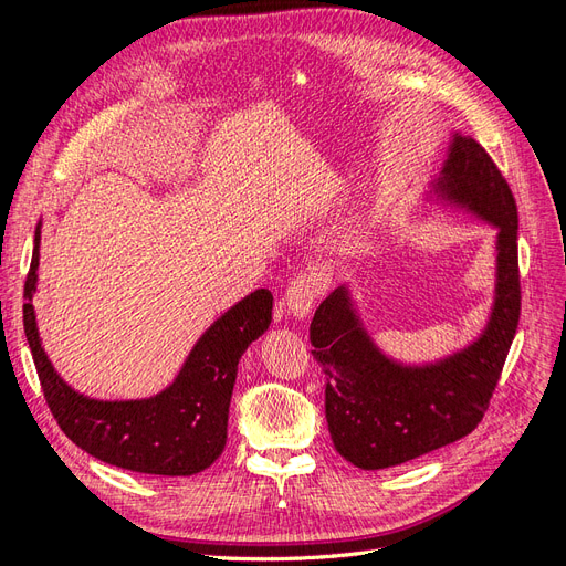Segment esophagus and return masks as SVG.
<instances>
[{
  "label": "esophagus",
  "instance_id": "esophagus-1",
  "mask_svg": "<svg viewBox=\"0 0 566 566\" xmlns=\"http://www.w3.org/2000/svg\"><path fill=\"white\" fill-rule=\"evenodd\" d=\"M316 297H318V281L312 276V273H300V276L285 290L287 314L304 321L312 314Z\"/></svg>",
  "mask_w": 566,
  "mask_h": 566
}]
</instances>
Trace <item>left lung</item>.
I'll use <instances>...</instances> for the list:
<instances>
[{"label":"left lung","mask_w":566,"mask_h":566,"mask_svg":"<svg viewBox=\"0 0 566 566\" xmlns=\"http://www.w3.org/2000/svg\"><path fill=\"white\" fill-rule=\"evenodd\" d=\"M424 200L495 229L491 312L468 345L406 364L373 339L349 283L323 300L310 339L328 380L325 420L337 453L361 470L397 468L468 437L484 418L517 333V205L489 153L451 129L447 160Z\"/></svg>","instance_id":"8db88e82"}]
</instances>
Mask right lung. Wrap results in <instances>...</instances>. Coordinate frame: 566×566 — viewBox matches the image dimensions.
I'll return each instance as SVG.
<instances>
[{
	"instance_id": "obj_1",
	"label": "right lung",
	"mask_w": 566,
	"mask_h": 566,
	"mask_svg": "<svg viewBox=\"0 0 566 566\" xmlns=\"http://www.w3.org/2000/svg\"><path fill=\"white\" fill-rule=\"evenodd\" d=\"M42 221L23 290V325L46 403L65 437L108 465L163 476L198 474L227 447L238 361L271 323L273 295L254 290L221 314L188 352L175 380L146 399L84 397L56 373L42 347L32 297L38 293Z\"/></svg>"
}]
</instances>
